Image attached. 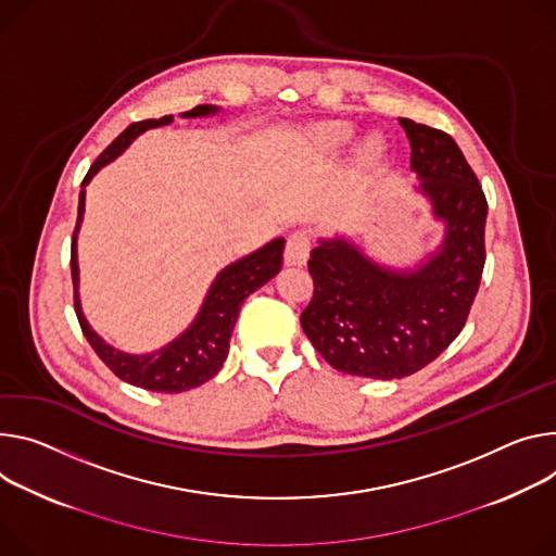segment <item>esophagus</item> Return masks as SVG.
<instances>
[{
	"instance_id": "1",
	"label": "esophagus",
	"mask_w": 556,
	"mask_h": 556,
	"mask_svg": "<svg viewBox=\"0 0 556 556\" xmlns=\"http://www.w3.org/2000/svg\"><path fill=\"white\" fill-rule=\"evenodd\" d=\"M308 252H311V235L306 230H296L286 241L283 264L286 266H304L308 262Z\"/></svg>"
}]
</instances>
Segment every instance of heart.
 I'll return each mask as SVG.
<instances>
[{
  "label": "heart",
  "instance_id": "heart-1",
  "mask_svg": "<svg viewBox=\"0 0 556 556\" xmlns=\"http://www.w3.org/2000/svg\"><path fill=\"white\" fill-rule=\"evenodd\" d=\"M313 146L324 155H337L341 150L355 139V128L345 122H326L313 128L311 132ZM383 153L381 137H370L359 146V162L362 164H375Z\"/></svg>",
  "mask_w": 556,
  "mask_h": 556
}]
</instances>
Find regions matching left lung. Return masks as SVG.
Instances as JSON below:
<instances>
[{"label": "left lung", "mask_w": 556, "mask_h": 556, "mask_svg": "<svg viewBox=\"0 0 556 556\" xmlns=\"http://www.w3.org/2000/svg\"><path fill=\"white\" fill-rule=\"evenodd\" d=\"M410 139L415 190L443 224L434 252L413 268L368 257L345 237H319L308 270L313 301L301 328L337 370L401 379L434 362L466 326L485 264L488 201L462 148L447 132L399 119Z\"/></svg>", "instance_id": "left-lung-1"}]
</instances>
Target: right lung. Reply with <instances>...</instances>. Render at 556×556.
<instances>
[{
    "instance_id": "obj_1",
    "label": "right lung",
    "mask_w": 556,
    "mask_h": 556,
    "mask_svg": "<svg viewBox=\"0 0 556 556\" xmlns=\"http://www.w3.org/2000/svg\"><path fill=\"white\" fill-rule=\"evenodd\" d=\"M219 109L211 104L194 106L192 111L181 113L184 119L194 117H211L217 115ZM173 124V115L162 119H143L130 124L97 162L90 166L88 175L81 181L79 192V206H77V226L73 232V250H71V273L75 286V313L81 326L84 337L102 359L122 381L150 390V392H186L201 383L213 379L219 368L224 366L230 348V334L237 324V315L241 311L243 299L248 294L262 288L281 270V255H283V237H277L262 245L260 250L250 252V255L228 264L211 283L204 304H201L192 324L173 341L162 345L155 352H146V355H130V352L117 350L99 337L88 319L84 317L79 304V266H77V232L84 222V206H86V186L90 179L102 170L106 164L117 160L124 150L146 130L160 128Z\"/></svg>"
}]
</instances>
